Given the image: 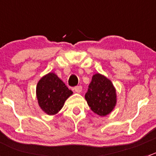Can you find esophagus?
I'll return each mask as SVG.
<instances>
[{"label":"esophagus","mask_w":156,"mask_h":156,"mask_svg":"<svg viewBox=\"0 0 156 156\" xmlns=\"http://www.w3.org/2000/svg\"><path fill=\"white\" fill-rule=\"evenodd\" d=\"M74 90H75V92H77V93H81V91H82V87H81V85L76 86V87H74Z\"/></svg>","instance_id":"34e87169"}]
</instances>
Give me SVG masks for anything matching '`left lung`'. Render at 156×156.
I'll return each mask as SVG.
<instances>
[{"label": "left lung", "instance_id": "1", "mask_svg": "<svg viewBox=\"0 0 156 156\" xmlns=\"http://www.w3.org/2000/svg\"><path fill=\"white\" fill-rule=\"evenodd\" d=\"M85 99L94 113L105 116L112 111L116 104L115 89L108 78L96 74L90 83Z\"/></svg>", "mask_w": 156, "mask_h": 156}]
</instances>
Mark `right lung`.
<instances>
[{
	"label": "right lung",
	"instance_id": "right-lung-1",
	"mask_svg": "<svg viewBox=\"0 0 156 156\" xmlns=\"http://www.w3.org/2000/svg\"><path fill=\"white\" fill-rule=\"evenodd\" d=\"M36 93L39 106L48 115L56 114L72 94L54 73L48 74L38 81Z\"/></svg>",
	"mask_w": 156,
	"mask_h": 156
}]
</instances>
